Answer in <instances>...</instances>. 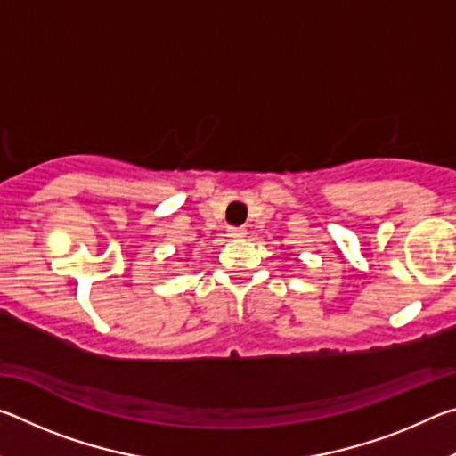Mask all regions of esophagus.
I'll use <instances>...</instances> for the list:
<instances>
[{"label": "esophagus", "mask_w": 456, "mask_h": 456, "mask_svg": "<svg viewBox=\"0 0 456 456\" xmlns=\"http://www.w3.org/2000/svg\"><path fill=\"white\" fill-rule=\"evenodd\" d=\"M247 235L245 227H229V237L233 239H243Z\"/></svg>", "instance_id": "obj_1"}]
</instances>
